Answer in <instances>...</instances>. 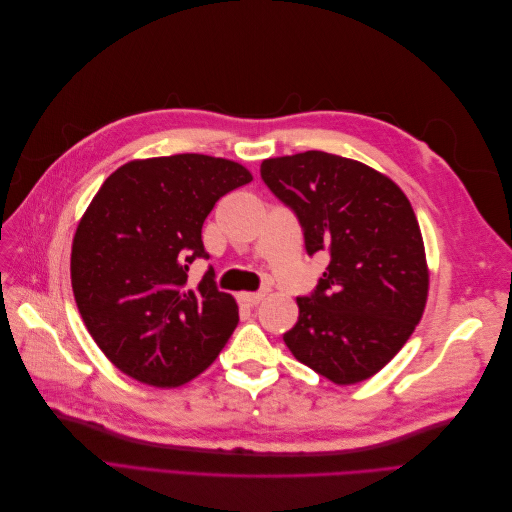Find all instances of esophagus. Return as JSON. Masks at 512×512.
I'll list each match as a JSON object with an SVG mask.
<instances>
[{
    "label": "esophagus",
    "mask_w": 512,
    "mask_h": 512,
    "mask_svg": "<svg viewBox=\"0 0 512 512\" xmlns=\"http://www.w3.org/2000/svg\"><path fill=\"white\" fill-rule=\"evenodd\" d=\"M262 297H265V294H262V292H241L239 294V303L245 305V307H254V305H258L262 301Z\"/></svg>",
    "instance_id": "34e87169"
}]
</instances>
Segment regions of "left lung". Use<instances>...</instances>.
I'll list each match as a JSON object with an SVG mask.
<instances>
[{
	"label": "left lung",
	"instance_id": "8db88e82",
	"mask_svg": "<svg viewBox=\"0 0 512 512\" xmlns=\"http://www.w3.org/2000/svg\"><path fill=\"white\" fill-rule=\"evenodd\" d=\"M260 177L297 215L307 254L329 256L316 290L297 297L288 350L335 384L378 374L427 303L425 245L410 200L378 170L324 151L265 160Z\"/></svg>",
	"mask_w": 512,
	"mask_h": 512
}]
</instances>
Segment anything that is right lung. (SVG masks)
<instances>
[{"instance_id": "1", "label": "right lung", "mask_w": 512, "mask_h": 512, "mask_svg": "<svg viewBox=\"0 0 512 512\" xmlns=\"http://www.w3.org/2000/svg\"><path fill=\"white\" fill-rule=\"evenodd\" d=\"M224 158L179 153L117 168L91 200L72 241L70 275L89 335L123 374L179 386L205 371L239 322L215 273L188 286L209 258L203 224L218 200L250 183Z\"/></svg>"}]
</instances>
